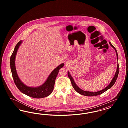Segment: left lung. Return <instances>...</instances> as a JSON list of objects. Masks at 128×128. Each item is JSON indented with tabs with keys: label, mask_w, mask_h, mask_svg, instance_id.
Returning <instances> with one entry per match:
<instances>
[{
	"label": "left lung",
	"mask_w": 128,
	"mask_h": 128,
	"mask_svg": "<svg viewBox=\"0 0 128 128\" xmlns=\"http://www.w3.org/2000/svg\"><path fill=\"white\" fill-rule=\"evenodd\" d=\"M112 48H113L115 50L116 52V58H117V61H118V63H117V66H116V72L114 77L113 78L112 80H111V81L110 82V84L108 85L106 87H105L104 89L98 91V92H91L89 91H84L82 89H81L78 85L76 84L75 83L74 80L73 79L72 77V75H70V72L68 71V78H70V82H72V85L73 88L74 89V90L78 92L79 94L84 96H98L102 94H103L104 92L108 90L110 88H111L112 86H113V85H114L116 82V80L117 79L118 75V72H119V66H118V53H117V51L115 48L111 44V42H109Z\"/></svg>",
	"instance_id": "1"
}]
</instances>
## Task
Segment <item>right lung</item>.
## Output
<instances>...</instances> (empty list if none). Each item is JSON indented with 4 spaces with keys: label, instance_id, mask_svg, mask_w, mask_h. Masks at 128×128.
<instances>
[{
    "label": "right lung",
    "instance_id": "right-lung-1",
    "mask_svg": "<svg viewBox=\"0 0 128 128\" xmlns=\"http://www.w3.org/2000/svg\"><path fill=\"white\" fill-rule=\"evenodd\" d=\"M23 42L20 40L16 45L10 58V69L14 82L18 90L22 93L35 98H42L49 96L53 91L56 78L60 70L64 66V63L60 64L49 74L47 79L42 85L37 87H31L25 85L20 80L17 74L15 66V58L18 48Z\"/></svg>",
    "mask_w": 128,
    "mask_h": 128
}]
</instances>
